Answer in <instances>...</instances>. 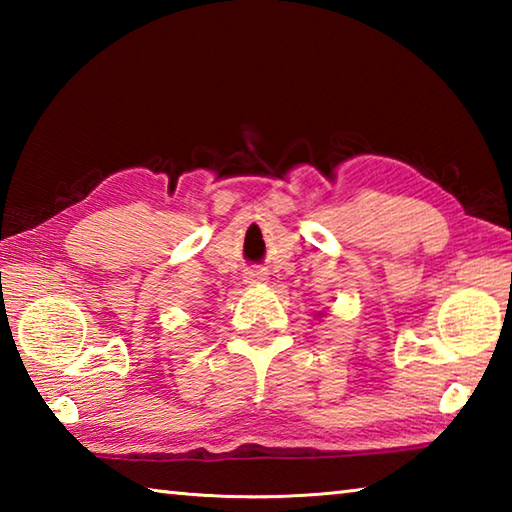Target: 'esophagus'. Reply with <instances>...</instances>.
Wrapping results in <instances>:
<instances>
[{
	"mask_svg": "<svg viewBox=\"0 0 512 512\" xmlns=\"http://www.w3.org/2000/svg\"><path fill=\"white\" fill-rule=\"evenodd\" d=\"M262 280H266V273H262V271H248L246 273V282H262Z\"/></svg>",
	"mask_w": 512,
	"mask_h": 512,
	"instance_id": "1",
	"label": "esophagus"
}]
</instances>
